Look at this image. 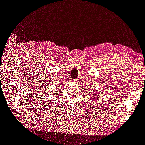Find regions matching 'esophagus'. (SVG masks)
<instances>
[{
  "mask_svg": "<svg viewBox=\"0 0 145 145\" xmlns=\"http://www.w3.org/2000/svg\"><path fill=\"white\" fill-rule=\"evenodd\" d=\"M78 82V79H76L75 81H74V82H75V83H77Z\"/></svg>",
  "mask_w": 145,
  "mask_h": 145,
  "instance_id": "esophagus-1",
  "label": "esophagus"
}]
</instances>
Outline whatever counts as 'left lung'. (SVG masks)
Here are the masks:
<instances>
[{"instance_id":"left-lung-1","label":"left lung","mask_w":145,"mask_h":145,"mask_svg":"<svg viewBox=\"0 0 145 145\" xmlns=\"http://www.w3.org/2000/svg\"><path fill=\"white\" fill-rule=\"evenodd\" d=\"M92 94H91V98L93 99V100H96V99H99L100 97V94H98V93H94L92 92L91 93Z\"/></svg>"}]
</instances>
